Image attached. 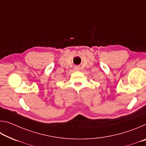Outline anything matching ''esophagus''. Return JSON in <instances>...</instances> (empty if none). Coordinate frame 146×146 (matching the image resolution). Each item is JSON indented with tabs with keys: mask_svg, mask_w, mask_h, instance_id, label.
<instances>
[{
	"mask_svg": "<svg viewBox=\"0 0 146 146\" xmlns=\"http://www.w3.org/2000/svg\"><path fill=\"white\" fill-rule=\"evenodd\" d=\"M74 68H75V70H79V68H79V66H75V67H74Z\"/></svg>",
	"mask_w": 146,
	"mask_h": 146,
	"instance_id": "1",
	"label": "esophagus"
}]
</instances>
